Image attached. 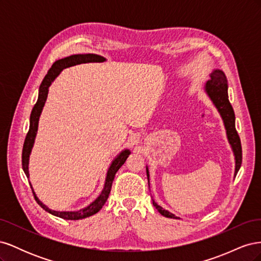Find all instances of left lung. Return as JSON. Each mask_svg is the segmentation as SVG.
Wrapping results in <instances>:
<instances>
[{
    "instance_id": "8db88e82",
    "label": "left lung",
    "mask_w": 261,
    "mask_h": 261,
    "mask_svg": "<svg viewBox=\"0 0 261 261\" xmlns=\"http://www.w3.org/2000/svg\"><path fill=\"white\" fill-rule=\"evenodd\" d=\"M227 80L225 74L221 69H213L212 73L210 74V80L206 83V87H204V90H206L207 94L213 105L216 106L218 111L222 117L224 127L226 130V136L228 143L231 145V148L233 150V153L235 156V172L234 176H236L238 172L241 168L242 164V145H241V139L238 132L235 128V114L234 110L228 101L227 96ZM147 170V177H148V183H149V171L148 167H146ZM153 206L156 208L163 217L171 218V219H179L175 215H173L170 211L163 209L161 206H159L153 199H152Z\"/></svg>"
}]
</instances>
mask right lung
<instances>
[{
  "label": "right lung",
  "mask_w": 261,
  "mask_h": 261,
  "mask_svg": "<svg viewBox=\"0 0 261 261\" xmlns=\"http://www.w3.org/2000/svg\"><path fill=\"white\" fill-rule=\"evenodd\" d=\"M106 59L101 55L97 54H74V55H69L67 58L61 59L55 61L53 63V65L51 68L48 70V74L45 75L44 80L42 81L40 88H39V96L37 103L35 105L33 111H31L30 114V125H29V130L27 133V136L25 139V143H23L22 147V155H21V164H22V170L25 172L26 176L29 178V171H28V164H29V155L31 152V149L34 147L35 144V138L37 135V130H38V123H39V117H40V114L42 112V109L44 107L46 97H48V92H49V87L52 84V82L59 76V74L62 72L64 68L78 65V64H83V63H101L105 62ZM130 154V151L128 149H125L123 151L117 154L115 159L112 161L111 165L107 172V177H106V183L105 187L102 189L101 194L98 196V198L92 201L89 206H87L84 209H81L80 211H55L51 210L48 207L43 204L40 200H39L38 197L36 196L34 189L33 193L35 195V198L37 202L40 204L41 208H43L46 212L51 213V215L62 218L64 220H81L88 218L90 216L96 215V213L103 207V204L106 203L108 197L110 195V192H111V187L114 176L116 174V172L118 171L122 165L125 163L126 159H127L128 155ZM31 186V185H30ZM33 188V187H31Z\"/></svg>",
  "instance_id": "obj_1"
}]
</instances>
